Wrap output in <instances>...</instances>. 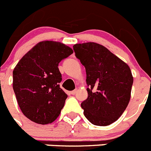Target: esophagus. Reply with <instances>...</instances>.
<instances>
[{"instance_id": "34e87169", "label": "esophagus", "mask_w": 151, "mask_h": 151, "mask_svg": "<svg viewBox=\"0 0 151 151\" xmlns=\"http://www.w3.org/2000/svg\"><path fill=\"white\" fill-rule=\"evenodd\" d=\"M76 91H77L76 89V90H73V91H72L71 92H70V94H73V95H74V94H76Z\"/></svg>"}]
</instances>
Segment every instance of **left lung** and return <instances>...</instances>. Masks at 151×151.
Masks as SVG:
<instances>
[{
    "label": "left lung",
    "mask_w": 151,
    "mask_h": 151,
    "mask_svg": "<svg viewBox=\"0 0 151 151\" xmlns=\"http://www.w3.org/2000/svg\"><path fill=\"white\" fill-rule=\"evenodd\" d=\"M73 50L86 70L88 98L81 104L84 115L93 125H110L121 116L130 101V68L99 44H76Z\"/></svg>",
    "instance_id": "8db88e82"
}]
</instances>
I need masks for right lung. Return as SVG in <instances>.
Here are the masks:
<instances>
[{
    "mask_svg": "<svg viewBox=\"0 0 151 151\" xmlns=\"http://www.w3.org/2000/svg\"><path fill=\"white\" fill-rule=\"evenodd\" d=\"M73 50L60 42H39L19 61L13 72V88L22 113L32 122L51 123L67 98L60 87L61 60Z\"/></svg>",
    "mask_w": 151,
    "mask_h": 151,
    "instance_id": "obj_1",
    "label": "right lung"
}]
</instances>
